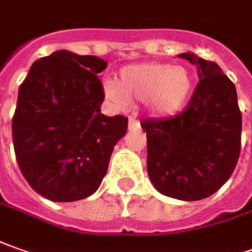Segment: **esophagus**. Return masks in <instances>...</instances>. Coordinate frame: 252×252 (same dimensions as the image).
<instances>
[{
	"label": "esophagus",
	"instance_id": "34e87169",
	"mask_svg": "<svg viewBox=\"0 0 252 252\" xmlns=\"http://www.w3.org/2000/svg\"><path fill=\"white\" fill-rule=\"evenodd\" d=\"M140 129V122L134 119V118H130L129 119V130H136Z\"/></svg>",
	"mask_w": 252,
	"mask_h": 252
}]
</instances>
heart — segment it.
I'll list each match as a JSON object with an SVG mask.
<instances>
[{
  "mask_svg": "<svg viewBox=\"0 0 252 252\" xmlns=\"http://www.w3.org/2000/svg\"><path fill=\"white\" fill-rule=\"evenodd\" d=\"M193 90L192 72L184 65L167 63H143L123 67L118 82L107 81L104 93L118 108L130 103L145 101L156 116H171L180 112Z\"/></svg>",
  "mask_w": 252,
  "mask_h": 252,
  "instance_id": "obj_1",
  "label": "heart"
}]
</instances>
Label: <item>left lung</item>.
I'll return each mask as SVG.
<instances>
[{
  "instance_id": "obj_1",
  "label": "left lung",
  "mask_w": 252,
  "mask_h": 252,
  "mask_svg": "<svg viewBox=\"0 0 252 252\" xmlns=\"http://www.w3.org/2000/svg\"><path fill=\"white\" fill-rule=\"evenodd\" d=\"M199 82L184 111L147 119V169L160 193L193 202L221 188L235 170L242 147V112L233 82L214 62L193 53Z\"/></svg>"
}]
</instances>
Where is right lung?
<instances>
[{
	"mask_svg": "<svg viewBox=\"0 0 252 252\" xmlns=\"http://www.w3.org/2000/svg\"><path fill=\"white\" fill-rule=\"evenodd\" d=\"M96 56L57 50L34 62L19 88L12 119L15 155L36 193L52 202L81 200L96 192L127 118L105 116Z\"/></svg>",
	"mask_w": 252,
	"mask_h": 252,
	"instance_id": "right-lung-1",
	"label": "right lung"
}]
</instances>
